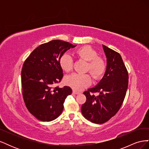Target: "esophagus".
<instances>
[{
    "label": "esophagus",
    "instance_id": "esophagus-1",
    "mask_svg": "<svg viewBox=\"0 0 149 149\" xmlns=\"http://www.w3.org/2000/svg\"><path fill=\"white\" fill-rule=\"evenodd\" d=\"M73 94H79L80 93L78 92V91H75V90H73Z\"/></svg>",
    "mask_w": 149,
    "mask_h": 149
}]
</instances>
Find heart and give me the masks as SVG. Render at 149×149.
<instances>
[{
  "label": "heart",
  "instance_id": "b5f03b06",
  "mask_svg": "<svg viewBox=\"0 0 149 149\" xmlns=\"http://www.w3.org/2000/svg\"><path fill=\"white\" fill-rule=\"evenodd\" d=\"M74 53L80 59L87 61L84 71L89 72L94 79H100L104 74L106 63L103 58L97 56V52L91 47L83 46L76 49ZM59 64L65 72L73 70V61L69 54H63L59 59ZM65 83L76 91H81L91 84V78L89 74L73 73L66 76Z\"/></svg>",
  "mask_w": 149,
  "mask_h": 149
}]
</instances>
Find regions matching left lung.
I'll use <instances>...</instances> for the list:
<instances>
[{"mask_svg": "<svg viewBox=\"0 0 149 149\" xmlns=\"http://www.w3.org/2000/svg\"><path fill=\"white\" fill-rule=\"evenodd\" d=\"M107 58V68L102 79L94 88L83 94L86 97L81 106L84 118L91 123L102 124L119 111L127 92L129 74L120 54L103 45ZM100 92L99 96L93 94Z\"/></svg>", "mask_w": 149, "mask_h": 149, "instance_id": "left-lung-1", "label": "left lung"}]
</instances>
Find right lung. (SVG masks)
<instances>
[{
  "label": "right lung",
  "mask_w": 149,
  "mask_h": 149,
  "mask_svg": "<svg viewBox=\"0 0 149 149\" xmlns=\"http://www.w3.org/2000/svg\"><path fill=\"white\" fill-rule=\"evenodd\" d=\"M76 45L60 40L40 45L25 60L21 73L22 95L30 113L42 121L56 119L72 93L69 86L53 87L63 76L60 56Z\"/></svg>",
  "instance_id": "obj_1"
}]
</instances>
